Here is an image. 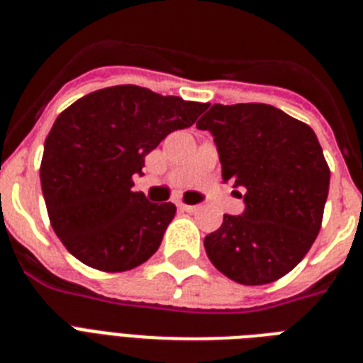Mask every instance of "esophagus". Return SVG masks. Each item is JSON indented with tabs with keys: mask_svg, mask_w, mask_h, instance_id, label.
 Returning <instances> with one entry per match:
<instances>
[{
	"mask_svg": "<svg viewBox=\"0 0 363 363\" xmlns=\"http://www.w3.org/2000/svg\"><path fill=\"white\" fill-rule=\"evenodd\" d=\"M179 211H185V213H196L198 205H187V203H178Z\"/></svg>",
	"mask_w": 363,
	"mask_h": 363,
	"instance_id": "34e87169",
	"label": "esophagus"
}]
</instances>
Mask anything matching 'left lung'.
Instances as JSON below:
<instances>
[{
  "label": "left lung",
  "mask_w": 363,
  "mask_h": 363,
  "mask_svg": "<svg viewBox=\"0 0 363 363\" xmlns=\"http://www.w3.org/2000/svg\"><path fill=\"white\" fill-rule=\"evenodd\" d=\"M196 127L213 134L223 182L245 192L243 213L225 214L220 229L205 236L207 256L243 285L285 277L322 225L331 172L318 138L309 125L265 104H216Z\"/></svg>",
  "instance_id": "8db88e82"
}]
</instances>
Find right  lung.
Segmentation results:
<instances>
[{"instance_id": "1", "label": "right lung", "mask_w": 363, "mask_h": 363, "mask_svg": "<svg viewBox=\"0 0 363 363\" xmlns=\"http://www.w3.org/2000/svg\"><path fill=\"white\" fill-rule=\"evenodd\" d=\"M209 104L118 85L83 96L54 121L40 178L54 233L89 267L121 272L158 251L176 214L134 192L145 156Z\"/></svg>"}]
</instances>
